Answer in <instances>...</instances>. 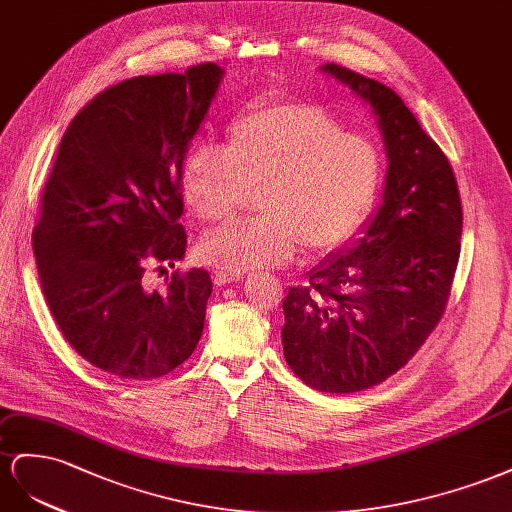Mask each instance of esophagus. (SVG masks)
<instances>
[{
    "label": "esophagus",
    "instance_id": "1",
    "mask_svg": "<svg viewBox=\"0 0 512 512\" xmlns=\"http://www.w3.org/2000/svg\"><path fill=\"white\" fill-rule=\"evenodd\" d=\"M242 272H231V270H216L214 272V283L216 285H227L233 281H240Z\"/></svg>",
    "mask_w": 512,
    "mask_h": 512
}]
</instances>
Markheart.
Returning a JSON list of instances; mask_svg holds the SVG:
<instances>
[{"mask_svg":"<svg viewBox=\"0 0 512 512\" xmlns=\"http://www.w3.org/2000/svg\"><path fill=\"white\" fill-rule=\"evenodd\" d=\"M382 178L377 145L311 102L279 100L231 122L225 148L197 141L182 165V195L203 223H223L257 191L251 221L199 244L210 266L244 272L285 264L300 248L324 255L367 218Z\"/></svg>","mask_w":512,"mask_h":512,"instance_id":"1","label":"heart"}]
</instances>
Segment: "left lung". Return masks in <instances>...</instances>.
Returning <instances> with one entry per match:
<instances>
[{
    "mask_svg": "<svg viewBox=\"0 0 512 512\" xmlns=\"http://www.w3.org/2000/svg\"><path fill=\"white\" fill-rule=\"evenodd\" d=\"M326 72L373 107L388 173L382 208L283 302L285 360L321 392H360L403 369L446 311L461 253L455 171L384 83L339 64Z\"/></svg>",
    "mask_w": 512,
    "mask_h": 512,
    "instance_id": "8db88e82",
    "label": "left lung"
}]
</instances>
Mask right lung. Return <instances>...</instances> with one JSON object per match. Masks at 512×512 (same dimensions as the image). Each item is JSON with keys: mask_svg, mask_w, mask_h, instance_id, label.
Wrapping results in <instances>:
<instances>
[{"mask_svg": "<svg viewBox=\"0 0 512 512\" xmlns=\"http://www.w3.org/2000/svg\"><path fill=\"white\" fill-rule=\"evenodd\" d=\"M221 77L203 62L115 83L57 148L32 233L36 266L57 328L100 371L163 377L201 339L210 274L175 270L152 289L148 270L184 257L182 165Z\"/></svg>", "mask_w": 512, "mask_h": 512, "instance_id": "add662e5", "label": "right lung"}]
</instances>
